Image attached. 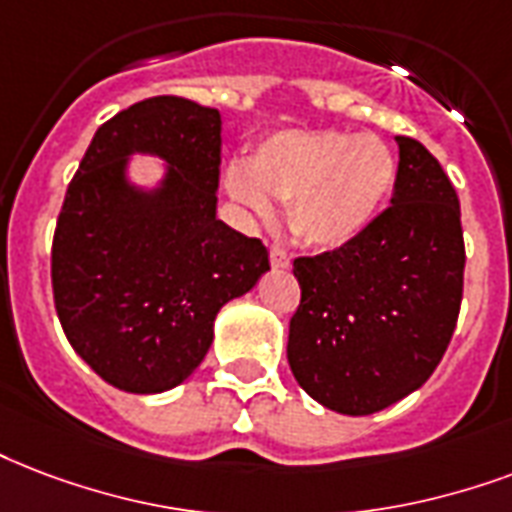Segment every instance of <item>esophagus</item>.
Returning a JSON list of instances; mask_svg holds the SVG:
<instances>
[{"mask_svg": "<svg viewBox=\"0 0 512 512\" xmlns=\"http://www.w3.org/2000/svg\"><path fill=\"white\" fill-rule=\"evenodd\" d=\"M271 265L273 268H290V255L282 247H271Z\"/></svg>", "mask_w": 512, "mask_h": 512, "instance_id": "34e87169", "label": "esophagus"}]
</instances>
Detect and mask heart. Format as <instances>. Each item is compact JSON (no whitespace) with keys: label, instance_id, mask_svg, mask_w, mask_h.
Instances as JSON below:
<instances>
[{"label":"heart","instance_id":"heart-1","mask_svg":"<svg viewBox=\"0 0 512 512\" xmlns=\"http://www.w3.org/2000/svg\"><path fill=\"white\" fill-rule=\"evenodd\" d=\"M395 179V152L376 134L282 131L257 144L249 163H233L225 187L260 220H271L273 201H292L290 228L303 244L341 249L373 228Z\"/></svg>","mask_w":512,"mask_h":512}]
</instances>
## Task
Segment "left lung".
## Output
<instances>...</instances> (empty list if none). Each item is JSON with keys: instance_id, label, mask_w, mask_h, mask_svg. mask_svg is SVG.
<instances>
[{"instance_id": "obj_1", "label": "left lung", "mask_w": 512, "mask_h": 512, "mask_svg": "<svg viewBox=\"0 0 512 512\" xmlns=\"http://www.w3.org/2000/svg\"><path fill=\"white\" fill-rule=\"evenodd\" d=\"M395 195L349 247L298 257L287 360L306 395L368 416L416 392L446 354L462 306L459 198L411 136H397Z\"/></svg>"}]
</instances>
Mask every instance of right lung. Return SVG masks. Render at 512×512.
<instances>
[{"label": "right lung", "mask_w": 512, "mask_h": 512, "mask_svg": "<svg viewBox=\"0 0 512 512\" xmlns=\"http://www.w3.org/2000/svg\"><path fill=\"white\" fill-rule=\"evenodd\" d=\"M222 120L155 96L96 131L66 190L53 239V298L72 349L107 384L158 395L201 365L220 308L257 284L260 239L217 220ZM134 154L164 161L155 186L130 179Z\"/></svg>", "instance_id": "add662e5"}]
</instances>
